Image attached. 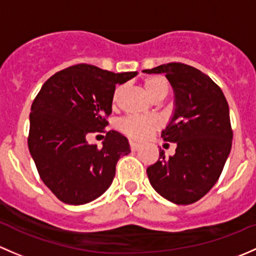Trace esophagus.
Masks as SVG:
<instances>
[{
    "instance_id": "1",
    "label": "esophagus",
    "mask_w": 256,
    "mask_h": 256,
    "mask_svg": "<svg viewBox=\"0 0 256 256\" xmlns=\"http://www.w3.org/2000/svg\"><path fill=\"white\" fill-rule=\"evenodd\" d=\"M140 146H141V144H137V142L130 141V148H131V150H137L140 148Z\"/></svg>"
}]
</instances>
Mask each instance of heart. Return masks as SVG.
Instances as JSON below:
<instances>
[{
	"mask_svg": "<svg viewBox=\"0 0 256 256\" xmlns=\"http://www.w3.org/2000/svg\"><path fill=\"white\" fill-rule=\"evenodd\" d=\"M144 87L146 92L150 94L153 100L156 99H163L168 94L169 82L162 74H152V76L144 77ZM124 93V86L118 84L112 90V106H116L120 102L121 96ZM160 122L154 116H140V115H131L125 118L119 122L120 130L125 135L134 140H144L147 138L153 131L160 128Z\"/></svg>",
	"mask_w": 256,
	"mask_h": 256,
	"instance_id": "1",
	"label": "heart"
}]
</instances>
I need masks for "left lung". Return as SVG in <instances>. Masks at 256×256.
I'll use <instances>...</instances> for the list:
<instances>
[{
  "label": "left lung",
  "instance_id": "obj_1",
  "mask_svg": "<svg viewBox=\"0 0 256 256\" xmlns=\"http://www.w3.org/2000/svg\"><path fill=\"white\" fill-rule=\"evenodd\" d=\"M166 74L174 90L176 109L162 131L164 141L176 144V154L160 158L147 168L150 185L164 198L190 205L217 182L232 148L230 106L222 90L200 70L169 62L144 70Z\"/></svg>",
  "mask_w": 256,
  "mask_h": 256
}]
</instances>
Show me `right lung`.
<instances>
[{
	"mask_svg": "<svg viewBox=\"0 0 256 256\" xmlns=\"http://www.w3.org/2000/svg\"><path fill=\"white\" fill-rule=\"evenodd\" d=\"M136 74L74 64L51 76L34 99L29 152L44 184L62 202L84 205L103 195L119 158L130 153L125 136L104 128L115 86ZM93 132H107L100 149L86 141Z\"/></svg>",
	"mask_w": 256,
	"mask_h": 256,
	"instance_id": "add662e5",
	"label": "right lung"
}]
</instances>
